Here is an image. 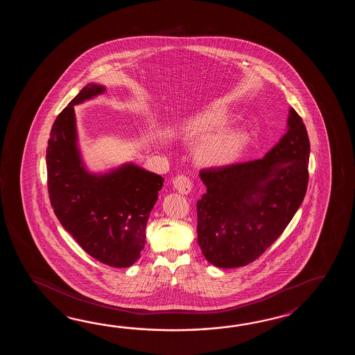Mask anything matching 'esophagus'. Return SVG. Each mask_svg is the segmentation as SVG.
Segmentation results:
<instances>
[{
  "mask_svg": "<svg viewBox=\"0 0 355 355\" xmlns=\"http://www.w3.org/2000/svg\"><path fill=\"white\" fill-rule=\"evenodd\" d=\"M173 185L180 194H189L193 189V181L187 175H178L173 180Z\"/></svg>",
  "mask_w": 355,
  "mask_h": 355,
  "instance_id": "esophagus-1",
  "label": "esophagus"
}]
</instances>
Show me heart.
<instances>
[{
  "label": "heart",
  "mask_w": 355,
  "mask_h": 355,
  "mask_svg": "<svg viewBox=\"0 0 355 355\" xmlns=\"http://www.w3.org/2000/svg\"><path fill=\"white\" fill-rule=\"evenodd\" d=\"M228 121L227 114L218 107H211L189 121L184 132L188 137L203 136L223 128ZM246 142V135L242 130H231L205 141L198 151L199 159L209 165H220L230 162L241 151Z\"/></svg>",
  "instance_id": "1"
}]
</instances>
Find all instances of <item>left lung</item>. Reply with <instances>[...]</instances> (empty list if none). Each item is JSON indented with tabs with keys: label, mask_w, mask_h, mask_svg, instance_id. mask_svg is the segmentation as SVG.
Returning a JSON list of instances; mask_svg holds the SVG:
<instances>
[{
	"label": "left lung",
	"mask_w": 355,
	"mask_h": 355,
	"mask_svg": "<svg viewBox=\"0 0 355 355\" xmlns=\"http://www.w3.org/2000/svg\"><path fill=\"white\" fill-rule=\"evenodd\" d=\"M309 159L306 125L292 107L287 133L263 159L200 170L198 243L211 264H250L277 241L306 196Z\"/></svg>",
	"instance_id": "8db88e82"
}]
</instances>
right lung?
<instances>
[{"label": "right lung", "instance_id": "1", "mask_svg": "<svg viewBox=\"0 0 355 355\" xmlns=\"http://www.w3.org/2000/svg\"><path fill=\"white\" fill-rule=\"evenodd\" d=\"M104 91L89 83L58 114L46 147V184L54 213L76 242L103 264L128 268L141 257L164 179L135 165L100 176L81 165L73 106Z\"/></svg>", "mask_w": 355, "mask_h": 355}]
</instances>
